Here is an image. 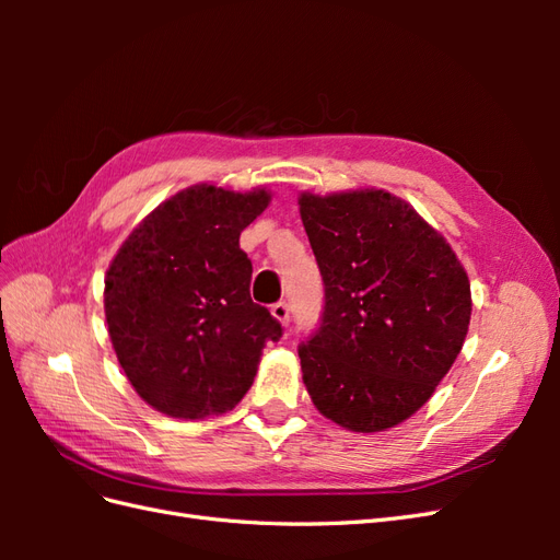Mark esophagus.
<instances>
[{
    "mask_svg": "<svg viewBox=\"0 0 560 560\" xmlns=\"http://www.w3.org/2000/svg\"><path fill=\"white\" fill-rule=\"evenodd\" d=\"M270 315H273L280 325H290V319H292V315H290V303H284V301H280V303H276L273 308H270Z\"/></svg>",
    "mask_w": 560,
    "mask_h": 560,
    "instance_id": "obj_1",
    "label": "esophagus"
}]
</instances>
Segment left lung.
<instances>
[{
	"label": "left lung",
	"mask_w": 560,
	"mask_h": 560,
	"mask_svg": "<svg viewBox=\"0 0 560 560\" xmlns=\"http://www.w3.org/2000/svg\"><path fill=\"white\" fill-rule=\"evenodd\" d=\"M299 212L325 282L322 325L299 346L303 383L336 425L395 428L463 350L467 270L442 233L383 189L303 191Z\"/></svg>",
	"instance_id": "left-lung-1"
}]
</instances>
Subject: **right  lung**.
Listing matches in <instances>:
<instances>
[{
  "label": "right lung",
  "instance_id": "add662e5",
  "mask_svg": "<svg viewBox=\"0 0 560 560\" xmlns=\"http://www.w3.org/2000/svg\"><path fill=\"white\" fill-rule=\"evenodd\" d=\"M270 191L196 184L163 200L118 247L105 317L130 385L151 409L198 420L231 411L249 389L280 322L249 296L241 233Z\"/></svg>",
  "mask_w": 560,
  "mask_h": 560
}]
</instances>
